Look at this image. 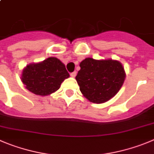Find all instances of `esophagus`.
<instances>
[{
	"mask_svg": "<svg viewBox=\"0 0 154 154\" xmlns=\"http://www.w3.org/2000/svg\"><path fill=\"white\" fill-rule=\"evenodd\" d=\"M76 75H77V72H76V71L72 72L71 74H70V77H75Z\"/></svg>",
	"mask_w": 154,
	"mask_h": 154,
	"instance_id": "34e87169",
	"label": "esophagus"
}]
</instances>
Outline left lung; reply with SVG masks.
Returning <instances> with one entry per match:
<instances>
[{"label":"left lung","mask_w":154,"mask_h":154,"mask_svg":"<svg viewBox=\"0 0 154 154\" xmlns=\"http://www.w3.org/2000/svg\"><path fill=\"white\" fill-rule=\"evenodd\" d=\"M80 67L76 80L84 97L93 103H106L114 97L125 80L124 67L117 60L87 57Z\"/></svg>","instance_id":"obj_1"}]
</instances>
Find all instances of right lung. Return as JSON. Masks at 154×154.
Segmentation results:
<instances>
[{
    "label": "right lung",
    "instance_id": "add662e5",
    "mask_svg": "<svg viewBox=\"0 0 154 154\" xmlns=\"http://www.w3.org/2000/svg\"><path fill=\"white\" fill-rule=\"evenodd\" d=\"M70 77L65 65L57 57H50L23 68L21 81L32 93L45 97L57 91L65 79Z\"/></svg>",
    "mask_w": 154,
    "mask_h": 154
}]
</instances>
